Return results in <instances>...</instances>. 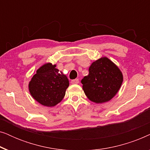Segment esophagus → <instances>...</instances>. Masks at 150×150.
I'll return each mask as SVG.
<instances>
[{"mask_svg":"<svg viewBox=\"0 0 150 150\" xmlns=\"http://www.w3.org/2000/svg\"><path fill=\"white\" fill-rule=\"evenodd\" d=\"M71 84H79V79H74V80H72V81H71Z\"/></svg>","mask_w":150,"mask_h":150,"instance_id":"obj_1","label":"esophagus"}]
</instances>
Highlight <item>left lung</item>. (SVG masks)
I'll use <instances>...</instances> for the list:
<instances>
[{"instance_id":"1","label":"left lung","mask_w":150,"mask_h":150,"mask_svg":"<svg viewBox=\"0 0 150 150\" xmlns=\"http://www.w3.org/2000/svg\"><path fill=\"white\" fill-rule=\"evenodd\" d=\"M123 81V74L117 65L103 57L91 63L89 74L82 79L81 83L88 99L96 104H102L115 97Z\"/></svg>"}]
</instances>
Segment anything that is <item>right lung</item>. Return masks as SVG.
<instances>
[{
	"mask_svg": "<svg viewBox=\"0 0 150 150\" xmlns=\"http://www.w3.org/2000/svg\"><path fill=\"white\" fill-rule=\"evenodd\" d=\"M57 65L46 63L37 69L28 83L30 96L47 107H52L61 102L69 87V80Z\"/></svg>",
	"mask_w": 150,
	"mask_h": 150,
	"instance_id": "obj_1",
	"label": "right lung"
}]
</instances>
